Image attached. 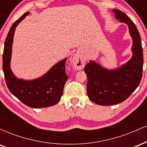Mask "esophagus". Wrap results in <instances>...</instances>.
I'll use <instances>...</instances> for the list:
<instances>
[{"label":"esophagus","instance_id":"esophagus-1","mask_svg":"<svg viewBox=\"0 0 147 147\" xmlns=\"http://www.w3.org/2000/svg\"><path fill=\"white\" fill-rule=\"evenodd\" d=\"M72 63L74 68L77 70H82L85 66L86 60L80 54L77 53L74 55L72 59Z\"/></svg>","mask_w":147,"mask_h":147}]
</instances>
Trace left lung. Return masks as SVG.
<instances>
[{
	"instance_id": "1",
	"label": "left lung",
	"mask_w": 147,
	"mask_h": 147,
	"mask_svg": "<svg viewBox=\"0 0 147 147\" xmlns=\"http://www.w3.org/2000/svg\"><path fill=\"white\" fill-rule=\"evenodd\" d=\"M113 12L120 23L129 27L133 40V56L126 63L115 69H107L90 60L84 71L87 75V93L92 102L101 106L119 104L126 100L139 86L142 77L143 52L140 35L131 18L120 10Z\"/></svg>"
}]
</instances>
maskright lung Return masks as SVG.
I'll use <instances>...</instances> for the list:
<instances>
[{
	"instance_id": "right-lung-1",
	"label": "right lung",
	"mask_w": 147,
	"mask_h": 147,
	"mask_svg": "<svg viewBox=\"0 0 147 147\" xmlns=\"http://www.w3.org/2000/svg\"><path fill=\"white\" fill-rule=\"evenodd\" d=\"M29 14L28 11L15 21L8 32L3 55V72L8 89L23 104L36 109L49 107L57 104L63 95L64 85L68 79L65 70L67 58L54 65L41 77L31 80L18 78L10 68L15 30Z\"/></svg>"
}]
</instances>
